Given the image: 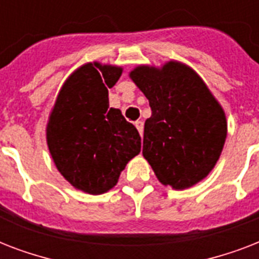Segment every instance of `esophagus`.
<instances>
[{"label":"esophagus","mask_w":259,"mask_h":259,"mask_svg":"<svg viewBox=\"0 0 259 259\" xmlns=\"http://www.w3.org/2000/svg\"><path fill=\"white\" fill-rule=\"evenodd\" d=\"M134 125H136V127H137V130L140 132V134H141V137H142V134H144V122L137 121Z\"/></svg>","instance_id":"34e87169"}]
</instances>
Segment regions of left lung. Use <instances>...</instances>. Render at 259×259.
Listing matches in <instances>:
<instances>
[{"instance_id":"8db88e82","label":"left lung","mask_w":259,"mask_h":259,"mask_svg":"<svg viewBox=\"0 0 259 259\" xmlns=\"http://www.w3.org/2000/svg\"><path fill=\"white\" fill-rule=\"evenodd\" d=\"M149 99L142 154L164 185L185 189L203 180L225 145L223 110L189 67L166 63L161 70L137 67L130 74Z\"/></svg>"}]
</instances>
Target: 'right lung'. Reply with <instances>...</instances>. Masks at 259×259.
<instances>
[{"mask_svg": "<svg viewBox=\"0 0 259 259\" xmlns=\"http://www.w3.org/2000/svg\"><path fill=\"white\" fill-rule=\"evenodd\" d=\"M121 74L118 67L98 63L80 67L60 90L47 127L59 172L91 195L113 188L127 161L141 152L138 130L119 110L109 109L107 87Z\"/></svg>", "mask_w": 259, "mask_h": 259, "instance_id": "add662e5", "label": "right lung"}]
</instances>
